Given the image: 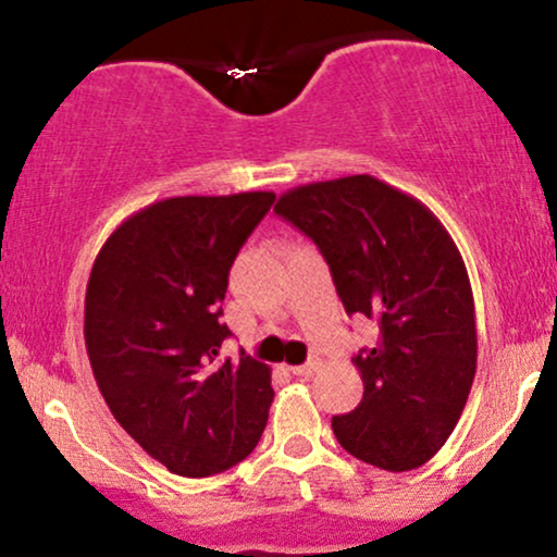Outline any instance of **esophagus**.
I'll return each instance as SVG.
<instances>
[{"label": "esophagus", "instance_id": "obj_1", "mask_svg": "<svg viewBox=\"0 0 557 557\" xmlns=\"http://www.w3.org/2000/svg\"><path fill=\"white\" fill-rule=\"evenodd\" d=\"M317 367H319V361L317 359H311V361H306V363H300V367H293L290 372L296 374V376H311L317 372Z\"/></svg>", "mask_w": 557, "mask_h": 557}]
</instances>
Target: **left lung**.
I'll return each mask as SVG.
<instances>
[{
    "mask_svg": "<svg viewBox=\"0 0 557 557\" xmlns=\"http://www.w3.org/2000/svg\"><path fill=\"white\" fill-rule=\"evenodd\" d=\"M327 259L345 311L380 324L354 356L363 398L332 432L350 456L385 471L426 463L461 419L476 374L469 274L443 222L372 175L309 183L274 207Z\"/></svg>",
    "mask_w": 557,
    "mask_h": 557,
    "instance_id": "left-lung-1",
    "label": "left lung"
}]
</instances>
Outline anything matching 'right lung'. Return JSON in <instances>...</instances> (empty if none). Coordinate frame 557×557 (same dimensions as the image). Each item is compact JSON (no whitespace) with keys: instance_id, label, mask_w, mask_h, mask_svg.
Here are the masks:
<instances>
[{"instance_id":"1","label":"right lung","mask_w":557,"mask_h":557,"mask_svg":"<svg viewBox=\"0 0 557 557\" xmlns=\"http://www.w3.org/2000/svg\"><path fill=\"white\" fill-rule=\"evenodd\" d=\"M272 190L177 196L101 246L86 287L88 361L112 417L172 474L212 476L259 443L274 398L267 363L222 359L227 274Z\"/></svg>"}]
</instances>
